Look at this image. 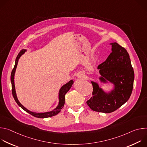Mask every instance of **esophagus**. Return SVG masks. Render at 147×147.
<instances>
[{"label": "esophagus", "instance_id": "34e87169", "mask_svg": "<svg viewBox=\"0 0 147 147\" xmlns=\"http://www.w3.org/2000/svg\"><path fill=\"white\" fill-rule=\"evenodd\" d=\"M77 77L78 78H84L85 76H84V74L82 73H79L77 74Z\"/></svg>", "mask_w": 147, "mask_h": 147}]
</instances>
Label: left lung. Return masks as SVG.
<instances>
[{
    "mask_svg": "<svg viewBox=\"0 0 147 147\" xmlns=\"http://www.w3.org/2000/svg\"><path fill=\"white\" fill-rule=\"evenodd\" d=\"M112 53L98 66L100 83L112 84L113 87L105 91L98 83L91 81L92 96L87 101L94 111L109 113L114 112L126 102L131 94L134 73L130 56L124 48L116 42L111 43Z\"/></svg>",
    "mask_w": 147,
    "mask_h": 147,
    "instance_id": "obj_1",
    "label": "left lung"
}]
</instances>
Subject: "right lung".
Masks as SVG:
<instances>
[{"mask_svg":"<svg viewBox=\"0 0 147 147\" xmlns=\"http://www.w3.org/2000/svg\"><path fill=\"white\" fill-rule=\"evenodd\" d=\"M26 51H27L26 49H23L20 52L18 53V55H17V56L16 57V61H15L14 67V68L11 71V78H11V87H12V94H13V98L20 107H21L24 111H25L26 112H27V113H30V115H32L34 117H36L38 118H47V117H50L55 116L57 114H58L61 111V109L63 108V107L65 105V95L71 88L72 85L73 84L74 81L73 80H71L70 81H69L68 82L65 84V85L63 86L60 88L59 91V95H58L59 103H58L57 106L53 110H52L51 111H49V112H32V111L27 109L18 100L17 96L16 89H15V85H14V75H15L16 68H17V64L18 62V60L20 58V57L22 56Z\"/></svg>","mask_w":147,"mask_h":147,"instance_id":"add662e5","label":"right lung"}]
</instances>
